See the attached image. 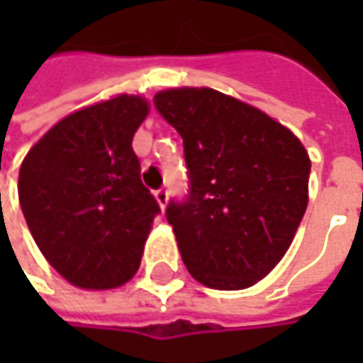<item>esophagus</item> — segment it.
Returning a JSON list of instances; mask_svg holds the SVG:
<instances>
[{"instance_id":"1","label":"esophagus","mask_w":363,"mask_h":363,"mask_svg":"<svg viewBox=\"0 0 363 363\" xmlns=\"http://www.w3.org/2000/svg\"><path fill=\"white\" fill-rule=\"evenodd\" d=\"M155 200L160 202L161 210H163V208L167 206V200H169V191H167V188L155 189Z\"/></svg>"}]
</instances>
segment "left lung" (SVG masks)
<instances>
[{
  "instance_id": "obj_1",
  "label": "left lung",
  "mask_w": 363,
  "mask_h": 363,
  "mask_svg": "<svg viewBox=\"0 0 363 363\" xmlns=\"http://www.w3.org/2000/svg\"><path fill=\"white\" fill-rule=\"evenodd\" d=\"M153 105L184 139L188 194L165 208L184 264L212 289L252 286L285 257L307 210L305 147L214 89H169Z\"/></svg>"
}]
</instances>
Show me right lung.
Here are the masks:
<instances>
[{"label":"right lung","mask_w":363,"mask_h":363,"mask_svg":"<svg viewBox=\"0 0 363 363\" xmlns=\"http://www.w3.org/2000/svg\"><path fill=\"white\" fill-rule=\"evenodd\" d=\"M149 105L121 94L56 123L20 167L18 194L38 248L72 285L115 289L141 264L161 212L141 182L133 135Z\"/></svg>","instance_id":"add662e5"}]
</instances>
